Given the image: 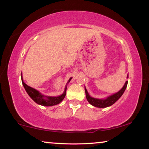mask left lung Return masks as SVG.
I'll return each mask as SVG.
<instances>
[{
	"label": "left lung",
	"instance_id": "8db88e82",
	"mask_svg": "<svg viewBox=\"0 0 149 149\" xmlns=\"http://www.w3.org/2000/svg\"><path fill=\"white\" fill-rule=\"evenodd\" d=\"M127 77H128V75H127ZM127 82H128L127 81H126L124 85H123V87L118 93H115V94L112 95H110V97L106 98L105 99H95V98L91 97L89 95V93H88L86 89H85V95H86V98H87V101L89 102V104L97 108H106V107H110V106L114 104V103L116 102L121 97H122L123 93L125 91L126 87H127Z\"/></svg>",
	"mask_w": 149,
	"mask_h": 149
}]
</instances>
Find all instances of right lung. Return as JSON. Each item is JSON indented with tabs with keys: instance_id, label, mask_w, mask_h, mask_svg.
I'll return each mask as SVG.
<instances>
[{
	"instance_id": "obj_1",
	"label": "right lung",
	"mask_w": 149,
	"mask_h": 149,
	"mask_svg": "<svg viewBox=\"0 0 149 149\" xmlns=\"http://www.w3.org/2000/svg\"><path fill=\"white\" fill-rule=\"evenodd\" d=\"M21 77L22 84H23L25 89H26V92L27 93V94H28L29 97L38 104L45 106V107H51V106L56 105L62 101L63 99H64L65 94H66L67 87L66 85H65L64 91L61 95L58 96V97H47V96H45L43 95H42L41 93L38 91L37 90L28 86V85L25 84L23 81V78H22V75H21ZM72 79V77H70L68 83H69Z\"/></svg>"
}]
</instances>
